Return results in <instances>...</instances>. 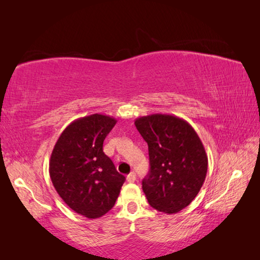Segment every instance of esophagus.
I'll use <instances>...</instances> for the list:
<instances>
[{"label":"esophagus","mask_w":260,"mask_h":260,"mask_svg":"<svg viewBox=\"0 0 260 260\" xmlns=\"http://www.w3.org/2000/svg\"><path fill=\"white\" fill-rule=\"evenodd\" d=\"M136 180V174L134 172H131L128 175H127V181L129 183H133Z\"/></svg>","instance_id":"obj_1"}]
</instances>
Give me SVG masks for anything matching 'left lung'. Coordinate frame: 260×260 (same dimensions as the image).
<instances>
[{
	"mask_svg": "<svg viewBox=\"0 0 260 260\" xmlns=\"http://www.w3.org/2000/svg\"><path fill=\"white\" fill-rule=\"evenodd\" d=\"M148 143L150 171L142 181L153 209L177 213L191 203L205 181L208 156L195 129L172 114H149L135 120Z\"/></svg>",
	"mask_w": 260,
	"mask_h": 260,
	"instance_id": "1",
	"label": "left lung"
}]
</instances>
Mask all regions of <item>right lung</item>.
<instances>
[{"label": "right lung", "instance_id": "1", "mask_svg": "<svg viewBox=\"0 0 260 260\" xmlns=\"http://www.w3.org/2000/svg\"><path fill=\"white\" fill-rule=\"evenodd\" d=\"M117 120L94 113L72 121L57 140L49 160L52 184L74 212L88 219L113 208L125 177L103 152V142Z\"/></svg>", "mask_w": 260, "mask_h": 260}]
</instances>
